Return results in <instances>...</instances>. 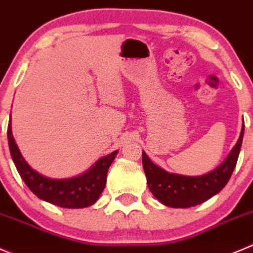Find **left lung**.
Instances as JSON below:
<instances>
[{"instance_id":"left-lung-1","label":"left lung","mask_w":253,"mask_h":253,"mask_svg":"<svg viewBox=\"0 0 253 253\" xmlns=\"http://www.w3.org/2000/svg\"><path fill=\"white\" fill-rule=\"evenodd\" d=\"M244 131L245 124H242L239 139L226 159L214 170L203 175L169 173L154 164L146 152H142V163L152 194L166 207L176 209L195 207L216 195L226 185L234 171L241 149Z\"/></svg>"}]
</instances>
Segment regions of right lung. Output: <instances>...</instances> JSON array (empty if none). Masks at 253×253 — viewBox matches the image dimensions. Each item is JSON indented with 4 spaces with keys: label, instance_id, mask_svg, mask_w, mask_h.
<instances>
[{
    "label": "right lung",
    "instance_id": "add662e5",
    "mask_svg": "<svg viewBox=\"0 0 253 253\" xmlns=\"http://www.w3.org/2000/svg\"><path fill=\"white\" fill-rule=\"evenodd\" d=\"M7 138L14 166L31 192L44 202L68 209H82L97 202L106 185L107 170L119 152L115 151L100 158L80 175L55 179L38 173L27 163L12 134L11 119L7 128Z\"/></svg>",
    "mask_w": 253,
    "mask_h": 253
}]
</instances>
